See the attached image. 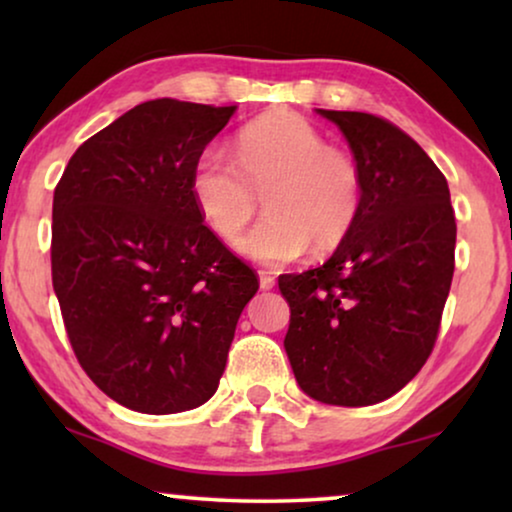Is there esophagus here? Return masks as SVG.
Wrapping results in <instances>:
<instances>
[{"label":"esophagus","mask_w":512,"mask_h":512,"mask_svg":"<svg viewBox=\"0 0 512 512\" xmlns=\"http://www.w3.org/2000/svg\"><path fill=\"white\" fill-rule=\"evenodd\" d=\"M258 279H261V289H265V291L275 286V275H272V272H268V270L258 272Z\"/></svg>","instance_id":"obj_1"}]
</instances>
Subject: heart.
Returning a JSON list of instances; mask_svg holds the SVG:
<instances>
[{"instance_id":"heart-1","label":"heart","mask_w":512,"mask_h":512,"mask_svg":"<svg viewBox=\"0 0 512 512\" xmlns=\"http://www.w3.org/2000/svg\"><path fill=\"white\" fill-rule=\"evenodd\" d=\"M195 207L216 237L233 242L254 219L261 198L268 216L240 242L265 265L289 263L338 249L352 233L363 205V170L352 151L289 111L244 125L235 160L207 146L191 172Z\"/></svg>"}]
</instances>
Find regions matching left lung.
<instances>
[{
	"label": "left lung",
	"mask_w": 512,
	"mask_h": 512,
	"mask_svg": "<svg viewBox=\"0 0 512 512\" xmlns=\"http://www.w3.org/2000/svg\"><path fill=\"white\" fill-rule=\"evenodd\" d=\"M319 114L363 170L352 233L319 268L279 277L293 375L314 401L373 405L401 391L436 345L457 221L443 172L410 135L363 111Z\"/></svg>",
	"instance_id": "left-lung-1"
}]
</instances>
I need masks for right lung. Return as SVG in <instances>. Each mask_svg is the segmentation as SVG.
Segmentation results:
<instances>
[{
	"label": "right lung",
	"mask_w": 512,
	"mask_h": 512,
	"mask_svg": "<svg viewBox=\"0 0 512 512\" xmlns=\"http://www.w3.org/2000/svg\"><path fill=\"white\" fill-rule=\"evenodd\" d=\"M235 109L137 104L86 139L55 186L51 275L67 338L90 380L130 410L209 401L258 291L191 195L195 160Z\"/></svg>",
	"instance_id": "1"
}]
</instances>
